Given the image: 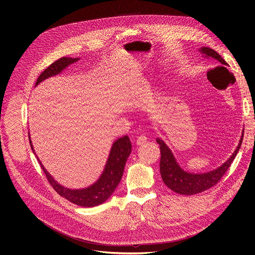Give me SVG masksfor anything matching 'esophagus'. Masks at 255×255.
Here are the masks:
<instances>
[{
  "label": "esophagus",
  "mask_w": 255,
  "mask_h": 255,
  "mask_svg": "<svg viewBox=\"0 0 255 255\" xmlns=\"http://www.w3.org/2000/svg\"><path fill=\"white\" fill-rule=\"evenodd\" d=\"M146 142H147V137L144 136V135L139 136V137L137 138V140H136V144L138 145V146H141V145L145 144Z\"/></svg>",
  "instance_id": "1"
}]
</instances>
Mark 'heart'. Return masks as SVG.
<instances>
[{"label": "heart", "mask_w": 255, "mask_h": 255, "mask_svg": "<svg viewBox=\"0 0 255 255\" xmlns=\"http://www.w3.org/2000/svg\"><path fill=\"white\" fill-rule=\"evenodd\" d=\"M148 90V84L146 82H142L141 84H139V86L137 87V93L140 94H144L146 93Z\"/></svg>", "instance_id": "b5f03b06"}]
</instances>
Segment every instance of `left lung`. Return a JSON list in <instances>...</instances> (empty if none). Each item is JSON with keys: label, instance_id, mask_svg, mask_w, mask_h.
I'll return each instance as SVG.
<instances>
[{"label": "left lung", "instance_id": "1", "mask_svg": "<svg viewBox=\"0 0 255 255\" xmlns=\"http://www.w3.org/2000/svg\"><path fill=\"white\" fill-rule=\"evenodd\" d=\"M199 51L202 54V57L216 60L220 65L228 66V63L221 57L219 53L216 52L214 49L203 46L199 48ZM243 133H244V129L242 130V134L235 151L222 165L218 166L213 170H210L207 172H200V173H195V172L185 170L178 164L176 158L174 157L172 151L167 146L166 143L161 138H156V142L159 144L160 155H161L160 164H159L160 175L164 185L167 186L171 191L177 194L187 195V196L196 195L212 188L221 179V177L224 175V173L227 171L232 161L234 160L241 146Z\"/></svg>", "mask_w": 255, "mask_h": 255}]
</instances>
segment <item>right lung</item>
Returning a JSON list of instances; mask_svg holds the SVG:
<instances>
[{
  "mask_svg": "<svg viewBox=\"0 0 255 255\" xmlns=\"http://www.w3.org/2000/svg\"><path fill=\"white\" fill-rule=\"evenodd\" d=\"M81 58L76 57H61L55 62H53L51 65H49L44 71L41 72V75L37 79V82L35 84V87L38 86L43 81L55 77L57 75H60L61 72L66 69L70 64L79 61ZM29 135V142L30 146L33 151V153L36 155L33 144ZM131 147L132 144L130 142V139L127 135L118 138L112 145L110 149V153H109L108 159L106 161L105 167L103 172L101 173L100 177L97 181L87 188L84 189H68L62 185H60L57 180L54 179V177L46 170L40 159L37 157L41 168L46 174V177L52 188L57 192L58 195L63 197L64 199L68 200L69 202L74 203L81 207H95L98 205H101L105 203L109 198L112 196L114 191L116 190L117 186L119 185L120 180L123 175L124 167L127 161V158L129 157L131 153Z\"/></svg>",
  "mask_w": 255,
  "mask_h": 255,
  "instance_id": "1",
  "label": "right lung"
}]
</instances>
